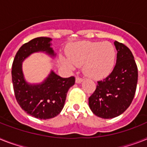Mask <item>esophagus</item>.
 Returning a JSON list of instances; mask_svg holds the SVG:
<instances>
[{
    "label": "esophagus",
    "mask_w": 147,
    "mask_h": 147,
    "mask_svg": "<svg viewBox=\"0 0 147 147\" xmlns=\"http://www.w3.org/2000/svg\"><path fill=\"white\" fill-rule=\"evenodd\" d=\"M82 81H83V79L81 78V77H76V83H80V82H82Z\"/></svg>",
    "instance_id": "obj_1"
}]
</instances>
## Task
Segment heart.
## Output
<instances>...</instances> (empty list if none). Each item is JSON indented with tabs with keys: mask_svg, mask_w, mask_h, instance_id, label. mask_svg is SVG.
<instances>
[{
	"mask_svg": "<svg viewBox=\"0 0 147 147\" xmlns=\"http://www.w3.org/2000/svg\"><path fill=\"white\" fill-rule=\"evenodd\" d=\"M68 60L61 58L63 66L74 70V66H83L85 74L91 78L99 79L112 71L116 61V49L109 42L80 41L69 47Z\"/></svg>",
	"mask_w": 147,
	"mask_h": 147,
	"instance_id": "heart-1",
	"label": "heart"
}]
</instances>
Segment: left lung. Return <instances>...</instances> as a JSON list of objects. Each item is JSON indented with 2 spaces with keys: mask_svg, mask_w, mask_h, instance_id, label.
Segmentation results:
<instances>
[{
  "mask_svg": "<svg viewBox=\"0 0 147 147\" xmlns=\"http://www.w3.org/2000/svg\"><path fill=\"white\" fill-rule=\"evenodd\" d=\"M116 63L110 75L98 81L96 89L88 98L93 113L103 119L119 116L128 108L135 94L138 67L131 50L123 43L115 41Z\"/></svg>",
  "mask_w": 147,
  "mask_h": 147,
  "instance_id": "left-lung-1",
  "label": "left lung"
}]
</instances>
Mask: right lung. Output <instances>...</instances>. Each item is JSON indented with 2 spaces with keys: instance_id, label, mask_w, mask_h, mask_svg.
Returning <instances> with one entry per match:
<instances>
[{
  "instance_id": "right-lung-1",
  "label": "right lung",
  "mask_w": 147,
  "mask_h": 147,
  "mask_svg": "<svg viewBox=\"0 0 147 147\" xmlns=\"http://www.w3.org/2000/svg\"><path fill=\"white\" fill-rule=\"evenodd\" d=\"M49 37H37L23 44L16 55L12 66V81L17 102L28 114L40 119H48L59 115L64 107L67 91L75 83V77L63 78L53 71L43 82L29 84L25 81L22 63L31 54L45 52L55 54L50 47Z\"/></svg>"
}]
</instances>
